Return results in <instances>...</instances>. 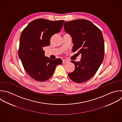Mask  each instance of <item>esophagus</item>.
I'll list each match as a JSON object with an SVG mask.
<instances>
[{"instance_id": "34e87169", "label": "esophagus", "mask_w": 122, "mask_h": 122, "mask_svg": "<svg viewBox=\"0 0 122 122\" xmlns=\"http://www.w3.org/2000/svg\"><path fill=\"white\" fill-rule=\"evenodd\" d=\"M68 62H69V61H67V60H63L62 61V63H63V64H65V63H68Z\"/></svg>"}]
</instances>
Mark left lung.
Here are the masks:
<instances>
[{"mask_svg":"<svg viewBox=\"0 0 122 122\" xmlns=\"http://www.w3.org/2000/svg\"><path fill=\"white\" fill-rule=\"evenodd\" d=\"M64 29L71 37L74 44L72 51L81 54L80 61H71L75 68L68 76L77 83L87 81L96 73L103 60L102 32L91 21L81 19L65 22Z\"/></svg>","mask_w":122,"mask_h":122,"instance_id":"obj_1","label":"left lung"}]
</instances>
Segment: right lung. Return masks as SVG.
I'll return each instance as SVG.
<instances>
[{
  "mask_svg": "<svg viewBox=\"0 0 122 122\" xmlns=\"http://www.w3.org/2000/svg\"><path fill=\"white\" fill-rule=\"evenodd\" d=\"M64 22L35 20L30 22L21 34L19 58L27 73L37 81L49 79L56 67L62 62L61 59L53 60L46 57L43 48L50 45L51 36L61 31Z\"/></svg>",
  "mask_w": 122,
  "mask_h": 122,
  "instance_id": "1",
  "label": "right lung"
}]
</instances>
